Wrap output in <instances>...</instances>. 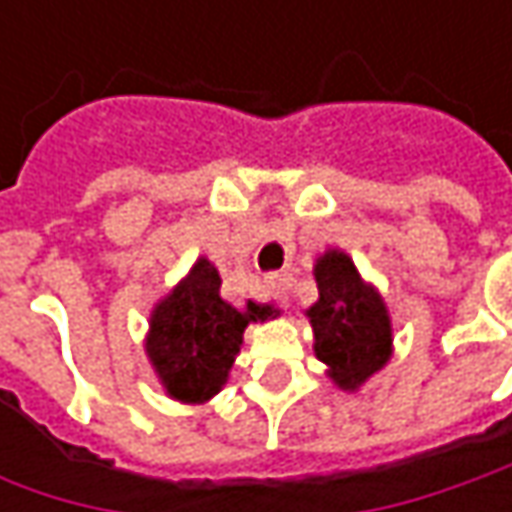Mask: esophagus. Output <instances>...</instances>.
<instances>
[{
    "label": "esophagus",
    "instance_id": "34e87169",
    "mask_svg": "<svg viewBox=\"0 0 512 512\" xmlns=\"http://www.w3.org/2000/svg\"><path fill=\"white\" fill-rule=\"evenodd\" d=\"M267 290H270V296H273L279 305L287 307V279L285 276H279V273L267 276Z\"/></svg>",
    "mask_w": 512,
    "mask_h": 512
}]
</instances>
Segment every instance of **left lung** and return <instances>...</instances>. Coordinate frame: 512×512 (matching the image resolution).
<instances>
[{"label": "left lung", "instance_id": "8db88e82", "mask_svg": "<svg viewBox=\"0 0 512 512\" xmlns=\"http://www.w3.org/2000/svg\"><path fill=\"white\" fill-rule=\"evenodd\" d=\"M319 302L307 307L316 359L342 390H359L390 362L393 325L384 299L367 285L344 250H327L313 267Z\"/></svg>", "mask_w": 512, "mask_h": 512}]
</instances>
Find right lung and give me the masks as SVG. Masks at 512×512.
Wrapping results in <instances>:
<instances>
[{
  "label": "right lung",
  "instance_id": "add662e5",
  "mask_svg": "<svg viewBox=\"0 0 512 512\" xmlns=\"http://www.w3.org/2000/svg\"><path fill=\"white\" fill-rule=\"evenodd\" d=\"M219 270L205 256L153 307L145 353L170 399L202 404L227 382L245 327L267 322L279 310L247 302L230 305L219 293Z\"/></svg>",
  "mask_w": 512,
  "mask_h": 512
}]
</instances>
